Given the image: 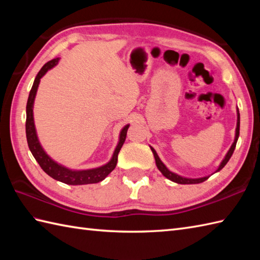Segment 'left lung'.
I'll use <instances>...</instances> for the list:
<instances>
[{
    "label": "left lung",
    "mask_w": 260,
    "mask_h": 260,
    "mask_svg": "<svg viewBox=\"0 0 260 260\" xmlns=\"http://www.w3.org/2000/svg\"><path fill=\"white\" fill-rule=\"evenodd\" d=\"M239 129H240V114H239V110L237 109V127H236V135H235V141L233 143V145H231V147L229 148L228 153L225 154L224 158L222 159V162L220 163L219 168L217 169V171L215 172H219L220 170L224 168V165L228 163V161L230 159L231 155H233V153L235 151L236 148V144H237V141H238V137H239ZM151 147V146H150ZM151 150L153 152V155H154V158H155V163H156V167L157 169L161 171V173L165 176V178L175 182V183H179V184H197V183H201V182H204L206 180H208L210 178V175L208 176H203V178H199V179H189V178H184V176H181L179 174L176 173H173L171 172V171L165 167L164 163L161 161V158L158 157L156 151L154 150L153 147H151ZM214 172V173H215Z\"/></svg>",
    "instance_id": "obj_1"
}]
</instances>
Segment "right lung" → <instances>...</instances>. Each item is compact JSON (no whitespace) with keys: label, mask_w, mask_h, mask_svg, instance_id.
<instances>
[{"label":"right lung","mask_w":260,"mask_h":260,"mask_svg":"<svg viewBox=\"0 0 260 260\" xmlns=\"http://www.w3.org/2000/svg\"><path fill=\"white\" fill-rule=\"evenodd\" d=\"M58 61H59V58H56V59L50 60V61L43 66L41 70L38 73L35 82H33V86L30 90L29 98H27V103H26V121H25V133H26L27 145H29V148L33 157L36 158V161L39 163V165H40L41 169L45 171L49 176H51L52 179L69 185L98 183V182H101L106 178V176L116 168L118 153L126 140L127 129H128L129 125L124 126L123 129L120 131L118 144L115 148L112 158H110V161L107 164L102 165V167L96 168V169L77 171V170H70L68 168L63 167V165L57 163L56 161H53V159L45 152V150H43L40 142L38 140V135H37V131L35 126V118H33V104H35V98L37 95L39 84H40V79L47 74L48 70L53 68L54 66L58 63Z\"/></svg>","instance_id":"1"}]
</instances>
